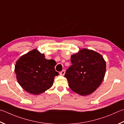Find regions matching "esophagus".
<instances>
[{
	"mask_svg": "<svg viewBox=\"0 0 124 124\" xmlns=\"http://www.w3.org/2000/svg\"><path fill=\"white\" fill-rule=\"evenodd\" d=\"M60 74L61 75H62V76H63L64 74H65V70H63L62 71H61L60 73Z\"/></svg>",
	"mask_w": 124,
	"mask_h": 124,
	"instance_id": "1",
	"label": "esophagus"
}]
</instances>
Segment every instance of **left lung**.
<instances>
[{"label":"left lung","instance_id":"obj_1","mask_svg":"<svg viewBox=\"0 0 124 124\" xmlns=\"http://www.w3.org/2000/svg\"><path fill=\"white\" fill-rule=\"evenodd\" d=\"M71 66L64 77L72 91L81 95H87L100 86L105 77L106 62L100 54L83 49L71 56Z\"/></svg>","mask_w":124,"mask_h":124}]
</instances>
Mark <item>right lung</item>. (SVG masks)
<instances>
[{
	"mask_svg": "<svg viewBox=\"0 0 124 124\" xmlns=\"http://www.w3.org/2000/svg\"><path fill=\"white\" fill-rule=\"evenodd\" d=\"M54 60H46L44 54L33 49L22 56L16 62L15 71L18 82L28 93L39 95L52 87L58 75Z\"/></svg>",
	"mask_w": 124,
	"mask_h": 124,
	"instance_id": "1",
	"label": "right lung"
}]
</instances>
